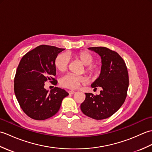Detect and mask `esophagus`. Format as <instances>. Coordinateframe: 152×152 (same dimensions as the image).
Masks as SVG:
<instances>
[{"label": "esophagus", "instance_id": "esophagus-1", "mask_svg": "<svg viewBox=\"0 0 152 152\" xmlns=\"http://www.w3.org/2000/svg\"><path fill=\"white\" fill-rule=\"evenodd\" d=\"M69 93L70 95H73L74 93H75V91H69Z\"/></svg>", "mask_w": 152, "mask_h": 152}]
</instances>
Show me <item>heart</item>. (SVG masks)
Wrapping results in <instances>:
<instances>
[{
  "label": "heart",
  "instance_id": "1",
  "mask_svg": "<svg viewBox=\"0 0 152 152\" xmlns=\"http://www.w3.org/2000/svg\"><path fill=\"white\" fill-rule=\"evenodd\" d=\"M75 57L86 66V71L90 74H95L98 70L95 65L91 64L93 61V57L91 53L86 51H82L75 54ZM70 58L69 55L62 53L58 55L55 60V65L56 69L60 72H64L67 69ZM87 81L85 76H76L72 74H67L63 76L60 80L61 86L67 89H74L79 88L82 83Z\"/></svg>",
  "mask_w": 152,
  "mask_h": 152
}]
</instances>
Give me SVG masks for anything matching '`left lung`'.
Listing matches in <instances>:
<instances>
[{
	"instance_id": "obj_1",
	"label": "left lung",
	"mask_w": 152,
	"mask_h": 152,
	"mask_svg": "<svg viewBox=\"0 0 152 152\" xmlns=\"http://www.w3.org/2000/svg\"><path fill=\"white\" fill-rule=\"evenodd\" d=\"M101 58V70L91 88L101 87L100 94L86 93V99L80 108L88 117L104 119L110 117L120 108L127 96L129 75L124 59L114 51L105 47L89 48Z\"/></svg>"
}]
</instances>
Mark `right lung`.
<instances>
[{
	"mask_svg": "<svg viewBox=\"0 0 152 152\" xmlns=\"http://www.w3.org/2000/svg\"><path fill=\"white\" fill-rule=\"evenodd\" d=\"M64 49L41 45L22 57L14 78V92L23 112L36 120H44L59 111L63 99L69 95L56 87L49 92L44 88L47 80L57 83L55 60ZM53 81H52V80Z\"/></svg>",
	"mask_w": 152,
	"mask_h": 152,
	"instance_id": "1",
	"label": "right lung"
}]
</instances>
